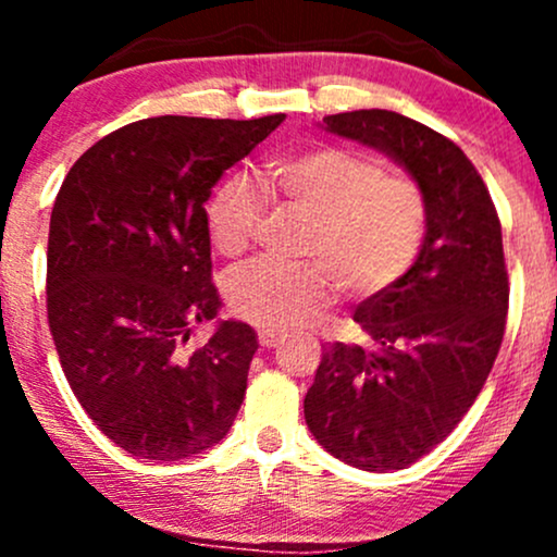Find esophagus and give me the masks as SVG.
I'll return each mask as SVG.
<instances>
[{"label":"esophagus","instance_id":"obj_1","mask_svg":"<svg viewBox=\"0 0 557 557\" xmlns=\"http://www.w3.org/2000/svg\"><path fill=\"white\" fill-rule=\"evenodd\" d=\"M259 343L264 345V348H274V345L280 343V332L270 330V327H261L259 330Z\"/></svg>","mask_w":557,"mask_h":557}]
</instances>
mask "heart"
<instances>
[{"mask_svg":"<svg viewBox=\"0 0 557 557\" xmlns=\"http://www.w3.org/2000/svg\"><path fill=\"white\" fill-rule=\"evenodd\" d=\"M272 188L309 216V261L259 259L227 277L233 311L261 327H298L327 304L332 287L359 298L385 293L417 264L426 233V198L419 183L385 172L376 159L317 146L272 168ZM264 198L248 177H227L207 201L214 251L240 257L257 235Z\"/></svg>","mask_w":557,"mask_h":557,"instance_id":"heart-1","label":"heart"}]
</instances>
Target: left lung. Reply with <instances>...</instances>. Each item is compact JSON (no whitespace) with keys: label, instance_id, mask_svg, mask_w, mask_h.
<instances>
[{"label":"left lung","instance_id":"obj_1","mask_svg":"<svg viewBox=\"0 0 557 557\" xmlns=\"http://www.w3.org/2000/svg\"><path fill=\"white\" fill-rule=\"evenodd\" d=\"M324 125L385 151L426 198L417 264L354 311L367 343H330L304 398L324 450L363 471H398L456 430L497 359L510 293L500 220L443 133L387 110L330 114Z\"/></svg>","mask_w":557,"mask_h":557}]
</instances>
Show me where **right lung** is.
Returning <instances> with one entry per match:
<instances>
[{"label":"right lung","instance_id":"right-lung-1","mask_svg":"<svg viewBox=\"0 0 557 557\" xmlns=\"http://www.w3.org/2000/svg\"><path fill=\"white\" fill-rule=\"evenodd\" d=\"M283 120H138L96 140L57 194L47 248L57 356L83 411L136 458L196 456L238 417L257 332L220 322L185 350L190 324L220 311L203 203Z\"/></svg>","mask_w":557,"mask_h":557}]
</instances>
